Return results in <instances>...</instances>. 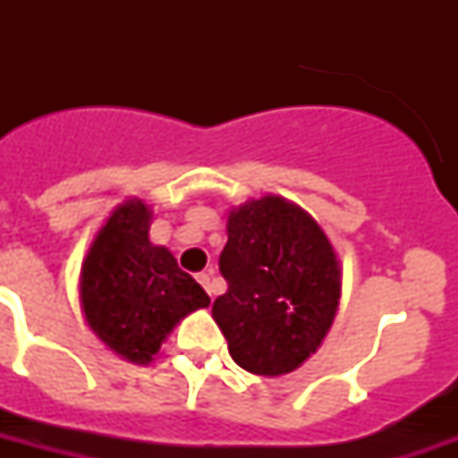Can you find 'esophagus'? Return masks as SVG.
I'll list each match as a JSON object with an SVG mask.
<instances>
[{
	"label": "esophagus",
	"instance_id": "esophagus-1",
	"mask_svg": "<svg viewBox=\"0 0 458 458\" xmlns=\"http://www.w3.org/2000/svg\"><path fill=\"white\" fill-rule=\"evenodd\" d=\"M197 280H199L201 287H204V290H207L208 297H214V273H211V271L199 273V276H197Z\"/></svg>",
	"mask_w": 458,
	"mask_h": 458
}]
</instances>
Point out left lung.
<instances>
[{"label":"left lung","mask_w":458,"mask_h":458,"mask_svg":"<svg viewBox=\"0 0 458 458\" xmlns=\"http://www.w3.org/2000/svg\"><path fill=\"white\" fill-rule=\"evenodd\" d=\"M228 293L214 320L233 361L257 376H285L320 347L333 326L342 271L320 225L293 201L266 194L228 214L218 259Z\"/></svg>","instance_id":"left-lung-1"}]
</instances>
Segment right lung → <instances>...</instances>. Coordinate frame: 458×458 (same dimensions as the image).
I'll return each mask as SVG.
<instances>
[{
  "label": "right lung",
  "instance_id": "1",
  "mask_svg": "<svg viewBox=\"0 0 458 458\" xmlns=\"http://www.w3.org/2000/svg\"><path fill=\"white\" fill-rule=\"evenodd\" d=\"M152 211L128 199L97 233L81 271V306L99 340L132 363H149L165 335L208 294L165 247L149 242Z\"/></svg>",
  "mask_w": 458,
  "mask_h": 458
}]
</instances>
